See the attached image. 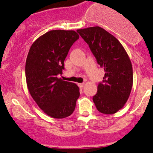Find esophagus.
<instances>
[{
  "label": "esophagus",
  "mask_w": 153,
  "mask_h": 153,
  "mask_svg": "<svg viewBox=\"0 0 153 153\" xmlns=\"http://www.w3.org/2000/svg\"><path fill=\"white\" fill-rule=\"evenodd\" d=\"M78 86H79L80 88H82V87H84V83H81V84H78Z\"/></svg>",
  "instance_id": "obj_1"
}]
</instances>
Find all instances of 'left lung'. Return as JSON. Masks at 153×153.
<instances>
[{
  "mask_svg": "<svg viewBox=\"0 0 153 153\" xmlns=\"http://www.w3.org/2000/svg\"><path fill=\"white\" fill-rule=\"evenodd\" d=\"M81 38L105 75L92 98L97 109L104 114H114L129 98L133 83L132 67L124 48L117 38L100 27L78 29Z\"/></svg>",
  "mask_w": 153,
  "mask_h": 153,
  "instance_id": "1",
  "label": "left lung"
}]
</instances>
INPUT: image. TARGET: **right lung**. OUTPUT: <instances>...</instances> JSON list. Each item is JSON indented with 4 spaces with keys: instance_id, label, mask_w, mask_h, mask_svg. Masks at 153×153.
Segmentation results:
<instances>
[{
    "instance_id": "right-lung-1",
    "label": "right lung",
    "mask_w": 153,
    "mask_h": 153,
    "mask_svg": "<svg viewBox=\"0 0 153 153\" xmlns=\"http://www.w3.org/2000/svg\"><path fill=\"white\" fill-rule=\"evenodd\" d=\"M78 38L73 30H52L29 49L25 67L27 87L38 106L52 118L69 116L79 98L76 84L58 78L69 49Z\"/></svg>"
}]
</instances>
